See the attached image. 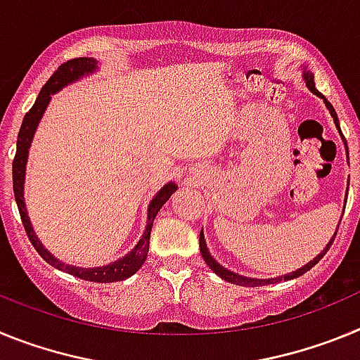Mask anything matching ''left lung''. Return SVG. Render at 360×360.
I'll list each match as a JSON object with an SVG mask.
<instances>
[{"label":"left lung","mask_w":360,"mask_h":360,"mask_svg":"<svg viewBox=\"0 0 360 360\" xmlns=\"http://www.w3.org/2000/svg\"><path fill=\"white\" fill-rule=\"evenodd\" d=\"M304 79H307V86H308V88H310V90L314 91V94H316V95L323 97V95H321L319 91H317L316 84H314V75L307 72V73H304ZM324 104H326V108H328L330 113H332L333 120H335V126H337V128H339V120H337V113H335V110H333V106L328 103V101H326V98H324ZM339 131H341V129H339ZM335 236H337V232H335V234H333L332 241H330V243L326 245V249H324L323 252L319 254V256L314 257V262H310V263H308V265L301 266V269L295 270V272H292V274L283 276V278H274V279H250V278H243V276L234 274V272H231V270H227V269H224V266H221V265H218V263H216L214 259H212L211 254H209L207 245H205V240H203L202 232H200V252H202V257H203V259H205V263H207V265H209V269H211L212 272H214V274H218L221 279H225V281L234 283V285H240V287H263V285H272V283H279V281H281V279H285V281H287V279H294V278H299V276H303L304 272H308V270H310L311 266L317 265V263L321 262V257H323L324 254L328 252L330 245L333 243Z\"/></svg>","instance_id":"1"}]
</instances>
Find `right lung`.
<instances>
[{
  "label": "right lung",
  "mask_w": 360,
  "mask_h": 360,
  "mask_svg": "<svg viewBox=\"0 0 360 360\" xmlns=\"http://www.w3.org/2000/svg\"><path fill=\"white\" fill-rule=\"evenodd\" d=\"M95 66H97V61L91 59V57H77V59H70V61L63 63V65L52 73V77H50L49 81H46V84L43 86V90L37 95L36 103H34V106L27 111L23 124H21V128H19L18 148H15V157L14 162H12V178H14L15 203H18L19 216H21V221H23L25 232H27L28 240H30V243L34 245V249L39 252V256L43 257L44 262L50 263V265L56 266V269L63 270V272H68V274L75 276V278L84 279V281L113 283L129 278V276L135 274L136 270L144 265L149 250V234H151L153 221H155V216L158 214L162 205H164V203L171 198V195H173L174 191H176V186H174V184H167V186H165L164 189H160V193L151 200L148 209V227H146L144 236H142L141 241L136 243L135 249H133L128 256H124L122 259H117V262L110 263V265L106 266H97V269H79V266L66 265V263H61L59 259H56V257L41 245V241L37 240L34 231H32L30 219H28L23 200L25 165H27L28 148H30L32 136H34L37 124H39L41 115H43V111L49 106L50 95L61 90L63 86H66L68 82L77 81V79L81 77V75H84V73H91L95 70Z\"/></svg>",
  "instance_id": "add662e5"
}]
</instances>
